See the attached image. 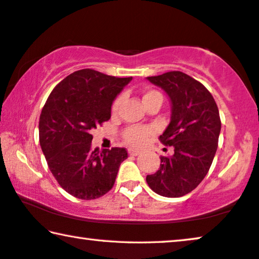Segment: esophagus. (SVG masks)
Instances as JSON below:
<instances>
[{"instance_id": "obj_1", "label": "esophagus", "mask_w": 259, "mask_h": 259, "mask_svg": "<svg viewBox=\"0 0 259 259\" xmlns=\"http://www.w3.org/2000/svg\"><path fill=\"white\" fill-rule=\"evenodd\" d=\"M128 152H129V154H131V156H138V154H140V151H138V150H135V149H129Z\"/></svg>"}]
</instances>
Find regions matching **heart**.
I'll use <instances>...</instances> for the list:
<instances>
[{"mask_svg": "<svg viewBox=\"0 0 259 259\" xmlns=\"http://www.w3.org/2000/svg\"><path fill=\"white\" fill-rule=\"evenodd\" d=\"M142 99H143V103H144V106L154 101L163 102V95H161L158 91H154V90L145 91ZM121 101H122V98H117L115 100L113 105V113H116L119 105H121ZM150 135H151V130L146 128V126L134 125V126H129L128 129L124 130V133H123V137H124V140L128 144L133 146H141L146 142V140L150 137Z\"/></svg>", "mask_w": 259, "mask_h": 259, "instance_id": "obj_1", "label": "heart"}]
</instances>
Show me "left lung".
I'll return each mask as SVG.
<instances>
[{
    "label": "left lung",
    "instance_id": "8db88e82",
    "mask_svg": "<svg viewBox=\"0 0 259 259\" xmlns=\"http://www.w3.org/2000/svg\"><path fill=\"white\" fill-rule=\"evenodd\" d=\"M146 79L171 102V119L159 140L175 149L172 156L160 157L159 168L146 176V183L157 194L179 198L194 190L209 171L221 131L219 109L207 88L183 72Z\"/></svg>",
    "mask_w": 259,
    "mask_h": 259
}]
</instances>
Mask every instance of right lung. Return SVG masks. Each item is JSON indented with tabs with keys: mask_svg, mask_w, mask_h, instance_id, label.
I'll use <instances>...</instances> for the list:
<instances>
[{
	"mask_svg": "<svg viewBox=\"0 0 259 259\" xmlns=\"http://www.w3.org/2000/svg\"><path fill=\"white\" fill-rule=\"evenodd\" d=\"M131 80L80 69L57 84L41 110V151L56 180L75 198L105 195L128 158L123 148L93 149L91 131L110 118L114 100Z\"/></svg>",
	"mask_w": 259,
	"mask_h": 259,
	"instance_id": "right-lung-1",
	"label": "right lung"
}]
</instances>
